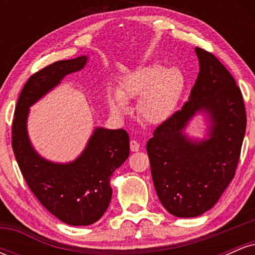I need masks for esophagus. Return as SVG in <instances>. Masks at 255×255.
<instances>
[{"label": "esophagus", "mask_w": 255, "mask_h": 255, "mask_svg": "<svg viewBox=\"0 0 255 255\" xmlns=\"http://www.w3.org/2000/svg\"><path fill=\"white\" fill-rule=\"evenodd\" d=\"M129 146H130V151L131 152H136V151L140 150V145H139V142L136 141V140H130Z\"/></svg>", "instance_id": "34e87169"}]
</instances>
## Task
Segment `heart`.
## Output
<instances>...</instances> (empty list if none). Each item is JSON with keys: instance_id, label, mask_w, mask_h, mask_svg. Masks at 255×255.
<instances>
[{"instance_id": "heart-1", "label": "heart", "mask_w": 255, "mask_h": 255, "mask_svg": "<svg viewBox=\"0 0 255 255\" xmlns=\"http://www.w3.org/2000/svg\"><path fill=\"white\" fill-rule=\"evenodd\" d=\"M183 87L184 77L180 69L151 63L126 75L118 90L109 92L108 104L111 114L122 119L129 110L127 101L139 96L136 102L139 119L145 124H162L176 108Z\"/></svg>"}]
</instances>
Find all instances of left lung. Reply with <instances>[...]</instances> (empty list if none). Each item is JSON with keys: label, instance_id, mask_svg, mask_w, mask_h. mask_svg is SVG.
Wrapping results in <instances>:
<instances>
[{"label": "left lung", "instance_id": "obj_1", "mask_svg": "<svg viewBox=\"0 0 255 255\" xmlns=\"http://www.w3.org/2000/svg\"><path fill=\"white\" fill-rule=\"evenodd\" d=\"M197 81L189 101L153 131L146 145L160 203L172 216L191 218L215 206L235 176L246 133V110L235 79L211 52L195 48ZM197 112L210 121L209 137L192 140L183 129Z\"/></svg>", "mask_w": 255, "mask_h": 255}]
</instances>
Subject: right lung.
I'll list each match as a JSON object with an SVG mask.
<instances>
[{"mask_svg": "<svg viewBox=\"0 0 255 255\" xmlns=\"http://www.w3.org/2000/svg\"><path fill=\"white\" fill-rule=\"evenodd\" d=\"M87 58L57 61L34 73L20 93L11 125V147L26 183L49 212L69 225L93 224L107 211L113 195L110 177L129 156V136L125 129L97 127L80 156L61 164L34 150L27 116L31 105L66 75L83 69Z\"/></svg>", "mask_w": 255, "mask_h": 255, "instance_id": "1", "label": "right lung"}]
</instances>
